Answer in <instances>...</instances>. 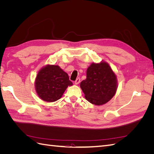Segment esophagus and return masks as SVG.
<instances>
[{"mask_svg":"<svg viewBox=\"0 0 154 154\" xmlns=\"http://www.w3.org/2000/svg\"><path fill=\"white\" fill-rule=\"evenodd\" d=\"M80 78H78L76 80V81L74 82V83H75L76 85H78V84H79V83H80Z\"/></svg>","mask_w":154,"mask_h":154,"instance_id":"34e87169","label":"esophagus"}]
</instances>
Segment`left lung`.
Segmentation results:
<instances>
[{"label":"left lung","instance_id":"obj_1","mask_svg":"<svg viewBox=\"0 0 154 154\" xmlns=\"http://www.w3.org/2000/svg\"><path fill=\"white\" fill-rule=\"evenodd\" d=\"M80 87L88 102L102 105L116 94L117 76L109 64L103 60L100 63H92L87 69V78L80 83Z\"/></svg>","mask_w":154,"mask_h":154}]
</instances>
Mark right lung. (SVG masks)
Wrapping results in <instances>:
<instances>
[{"mask_svg": "<svg viewBox=\"0 0 154 154\" xmlns=\"http://www.w3.org/2000/svg\"><path fill=\"white\" fill-rule=\"evenodd\" d=\"M68 74L58 66L48 64L36 74L35 88L37 95L44 101L54 102L60 99L68 86H72Z\"/></svg>", "mask_w": 154, "mask_h": 154, "instance_id": "add662e5", "label": "right lung"}]
</instances>
